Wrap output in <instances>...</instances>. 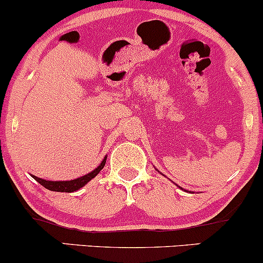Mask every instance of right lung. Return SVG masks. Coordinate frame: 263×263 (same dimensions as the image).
<instances>
[{
    "instance_id": "obj_1",
    "label": "right lung",
    "mask_w": 263,
    "mask_h": 263,
    "mask_svg": "<svg viewBox=\"0 0 263 263\" xmlns=\"http://www.w3.org/2000/svg\"><path fill=\"white\" fill-rule=\"evenodd\" d=\"M106 158L107 157H105L104 159H102V162L100 163V165H99L98 168H95L92 172H90V173L85 174V176L80 177V178H77V179H73V180H63V182H52V180H45V179H42V178H38L35 176H32L34 178L37 182L41 184V185H43L44 188L52 190V192H62V193H71V192H75V190H79L80 188H83L85 184H87L90 182V180L92 179V178H95L98 176L99 173H100V171L104 168L105 163H106Z\"/></svg>"
}]
</instances>
